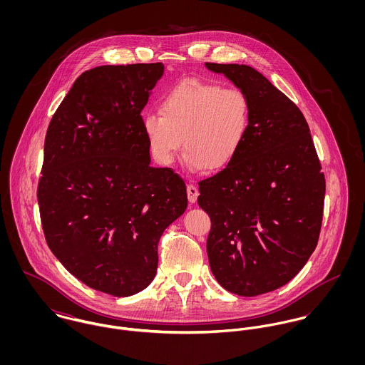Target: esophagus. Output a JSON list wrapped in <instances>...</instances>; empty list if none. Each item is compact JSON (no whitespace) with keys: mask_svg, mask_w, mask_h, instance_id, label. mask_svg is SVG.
Listing matches in <instances>:
<instances>
[{"mask_svg":"<svg viewBox=\"0 0 365 365\" xmlns=\"http://www.w3.org/2000/svg\"><path fill=\"white\" fill-rule=\"evenodd\" d=\"M187 195H188V201H190L191 204H195L197 200H198L200 191H198V188H197L195 185L188 184V185H187Z\"/></svg>","mask_w":365,"mask_h":365,"instance_id":"34e87169","label":"esophagus"}]
</instances>
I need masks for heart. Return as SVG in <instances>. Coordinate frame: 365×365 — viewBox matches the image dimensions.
I'll use <instances>...</instances> for the list:
<instances>
[{"label":"heart","mask_w":365,"mask_h":365,"mask_svg":"<svg viewBox=\"0 0 365 365\" xmlns=\"http://www.w3.org/2000/svg\"><path fill=\"white\" fill-rule=\"evenodd\" d=\"M252 120L247 94L235 87L184 80L160 101V112L143 115L142 128L150 155L168 167L182 148L192 171L222 170L239 156Z\"/></svg>","instance_id":"obj_1"}]
</instances>
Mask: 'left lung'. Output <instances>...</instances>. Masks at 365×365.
Returning a JSON list of instances; mask_svg holds the SVG:
<instances>
[{"mask_svg":"<svg viewBox=\"0 0 365 365\" xmlns=\"http://www.w3.org/2000/svg\"><path fill=\"white\" fill-rule=\"evenodd\" d=\"M252 105L246 142L232 164L200 181L210 217L207 250L216 281L256 297L289 282L309 260L322 227L326 181L301 109L246 64H205Z\"/></svg>","mask_w":365,"mask_h":365,"instance_id":"1","label":"left lung"}]
</instances>
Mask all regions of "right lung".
Listing matches in <instances>:
<instances>
[{
  "label": "right lung",
  "mask_w": 365,
  "mask_h": 365,
  "mask_svg": "<svg viewBox=\"0 0 365 365\" xmlns=\"http://www.w3.org/2000/svg\"><path fill=\"white\" fill-rule=\"evenodd\" d=\"M163 63L83 73L45 139L38 204L46 243L93 289L130 297L157 271V246L187 209L184 180L150 165L142 109Z\"/></svg>",
  "instance_id": "1"
}]
</instances>
